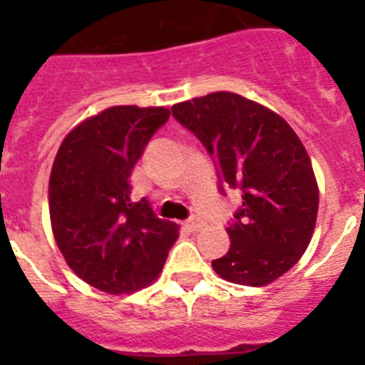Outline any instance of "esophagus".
<instances>
[{
    "label": "esophagus",
    "instance_id": "1",
    "mask_svg": "<svg viewBox=\"0 0 365 365\" xmlns=\"http://www.w3.org/2000/svg\"><path fill=\"white\" fill-rule=\"evenodd\" d=\"M202 227H205V221H202L201 217H192V219H188V221H186V228H188V230H192V232L201 230Z\"/></svg>",
    "mask_w": 365,
    "mask_h": 365
}]
</instances>
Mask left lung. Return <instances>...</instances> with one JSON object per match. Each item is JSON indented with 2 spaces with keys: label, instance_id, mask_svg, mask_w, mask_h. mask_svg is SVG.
Instances as JSON below:
<instances>
[{
  "label": "left lung",
  "instance_id": "8db88e82",
  "mask_svg": "<svg viewBox=\"0 0 365 365\" xmlns=\"http://www.w3.org/2000/svg\"><path fill=\"white\" fill-rule=\"evenodd\" d=\"M172 111L214 155L222 185L243 197L227 228L230 248L212 261L214 270L237 285L276 282L298 263L316 227L320 190L305 146L278 113L237 93H210Z\"/></svg>",
  "mask_w": 365,
  "mask_h": 365
}]
</instances>
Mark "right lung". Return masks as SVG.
<instances>
[{
    "instance_id": "right-lung-1",
    "label": "right lung",
    "mask_w": 365,
    "mask_h": 365,
    "mask_svg": "<svg viewBox=\"0 0 365 365\" xmlns=\"http://www.w3.org/2000/svg\"><path fill=\"white\" fill-rule=\"evenodd\" d=\"M168 108L113 106L66 135L49 179L54 240L80 279L108 294L140 291L163 272L179 237L150 202L131 199L130 177Z\"/></svg>"
}]
</instances>
